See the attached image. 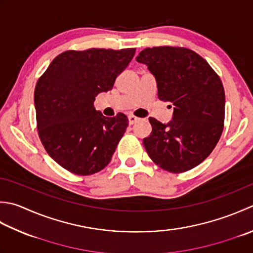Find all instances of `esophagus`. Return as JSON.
Wrapping results in <instances>:
<instances>
[{
    "mask_svg": "<svg viewBox=\"0 0 253 253\" xmlns=\"http://www.w3.org/2000/svg\"><path fill=\"white\" fill-rule=\"evenodd\" d=\"M128 121H129L130 125H133V124L139 121V118L136 117V116H133V115H129V116H128Z\"/></svg>",
    "mask_w": 253,
    "mask_h": 253,
    "instance_id": "34e87169",
    "label": "esophagus"
}]
</instances>
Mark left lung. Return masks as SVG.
Instances as JSON below:
<instances>
[{
  "label": "left lung",
  "mask_w": 253,
  "mask_h": 253,
  "mask_svg": "<svg viewBox=\"0 0 253 253\" xmlns=\"http://www.w3.org/2000/svg\"><path fill=\"white\" fill-rule=\"evenodd\" d=\"M136 60L156 78L159 100L173 105L168 124L149 118L152 131L143 146L161 169L189 171L211 155L224 129L225 91L218 74L187 48H146Z\"/></svg>",
  "instance_id": "obj_1"
}]
</instances>
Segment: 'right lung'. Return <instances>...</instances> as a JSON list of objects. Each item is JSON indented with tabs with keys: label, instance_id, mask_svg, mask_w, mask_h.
<instances>
[{
	"label": "right lung",
	"instance_id": "obj_1",
	"mask_svg": "<svg viewBox=\"0 0 253 253\" xmlns=\"http://www.w3.org/2000/svg\"><path fill=\"white\" fill-rule=\"evenodd\" d=\"M135 48L68 50L38 79L34 102L38 135L52 159L78 175H91L111 162L128 126L123 113L105 117L94 107L98 93L113 88Z\"/></svg>",
	"mask_w": 253,
	"mask_h": 253
}]
</instances>
